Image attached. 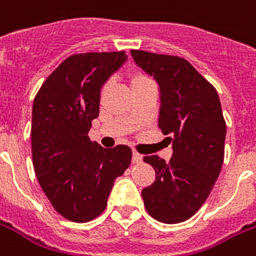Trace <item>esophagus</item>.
Masks as SVG:
<instances>
[{"instance_id":"1","label":"esophagus","mask_w":256,"mask_h":256,"mask_svg":"<svg viewBox=\"0 0 256 256\" xmlns=\"http://www.w3.org/2000/svg\"><path fill=\"white\" fill-rule=\"evenodd\" d=\"M140 162H142V155L139 152H136V151H134V152H132V163L139 164Z\"/></svg>"}]
</instances>
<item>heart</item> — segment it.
Listing matches in <instances>:
<instances>
[{"mask_svg":"<svg viewBox=\"0 0 256 256\" xmlns=\"http://www.w3.org/2000/svg\"><path fill=\"white\" fill-rule=\"evenodd\" d=\"M128 82H130V86H132V89H136V88H140V86H143V85L152 82V80H151L148 74H146L144 72H140V70H134V72H132V74H128Z\"/></svg>","mask_w":256,"mask_h":256,"instance_id":"obj_1","label":"heart"}]
</instances>
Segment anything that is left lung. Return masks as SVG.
I'll return each mask as SVG.
<instances>
[{
  "label": "left lung",
  "instance_id": "8db88e82",
  "mask_svg": "<svg viewBox=\"0 0 256 256\" xmlns=\"http://www.w3.org/2000/svg\"><path fill=\"white\" fill-rule=\"evenodd\" d=\"M160 88L159 128L172 142L170 163L144 156L156 178L142 190L148 214L164 224L186 221L206 201L225 156L226 122L213 85L182 58L132 50Z\"/></svg>",
  "mask_w": 256,
  "mask_h": 256
}]
</instances>
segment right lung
I'll return each mask as SVG.
<instances>
[{
  "mask_svg": "<svg viewBox=\"0 0 256 256\" xmlns=\"http://www.w3.org/2000/svg\"><path fill=\"white\" fill-rule=\"evenodd\" d=\"M126 59L124 51L70 56L35 96L31 124L35 175L54 209L70 221L98 217L114 180L132 162L130 147L104 148L88 136L98 117L101 88Z\"/></svg>",
  "mask_w": 256,
  "mask_h": 256,
  "instance_id": "obj_1",
  "label": "right lung"
}]
</instances>
